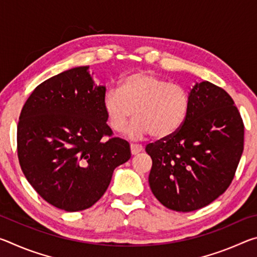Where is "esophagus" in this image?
I'll use <instances>...</instances> for the list:
<instances>
[{
  "label": "esophagus",
  "mask_w": 257,
  "mask_h": 257,
  "mask_svg": "<svg viewBox=\"0 0 257 257\" xmlns=\"http://www.w3.org/2000/svg\"><path fill=\"white\" fill-rule=\"evenodd\" d=\"M130 151H132L133 155H136L138 153H141V152L143 151V146L137 145V144H132L130 145Z\"/></svg>",
  "instance_id": "1"
}]
</instances>
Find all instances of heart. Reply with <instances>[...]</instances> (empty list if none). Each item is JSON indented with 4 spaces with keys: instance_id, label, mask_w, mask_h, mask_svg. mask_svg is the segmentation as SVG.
Here are the masks:
<instances>
[{
    "instance_id": "obj_1",
    "label": "heart",
    "mask_w": 257,
    "mask_h": 257,
    "mask_svg": "<svg viewBox=\"0 0 257 257\" xmlns=\"http://www.w3.org/2000/svg\"><path fill=\"white\" fill-rule=\"evenodd\" d=\"M189 94L184 86L155 73L134 72L120 80L118 89H107L103 96V111L112 130L127 129L130 138L139 139L152 134L167 138L179 130L189 110Z\"/></svg>"
}]
</instances>
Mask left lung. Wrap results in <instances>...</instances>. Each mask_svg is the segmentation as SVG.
I'll use <instances>...</instances> for the list:
<instances>
[{
  "label": "left lung",
  "instance_id": "obj_1",
  "mask_svg": "<svg viewBox=\"0 0 257 257\" xmlns=\"http://www.w3.org/2000/svg\"><path fill=\"white\" fill-rule=\"evenodd\" d=\"M189 110L172 136L146 146L152 193L165 207L191 212L222 195L243 150V123L233 99L210 81L190 89Z\"/></svg>",
  "mask_w": 257,
  "mask_h": 257
}]
</instances>
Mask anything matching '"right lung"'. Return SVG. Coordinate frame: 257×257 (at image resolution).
Returning a JSON list of instances; mask_svg holds the SVG:
<instances>
[{"instance_id":"1","label":"right lung","mask_w":257,"mask_h":257,"mask_svg":"<svg viewBox=\"0 0 257 257\" xmlns=\"http://www.w3.org/2000/svg\"><path fill=\"white\" fill-rule=\"evenodd\" d=\"M105 86L96 85L89 66L49 78L21 110L17 132L25 177L47 203L67 212L94 205L113 171L130 159L128 142L110 138L103 111Z\"/></svg>"}]
</instances>
